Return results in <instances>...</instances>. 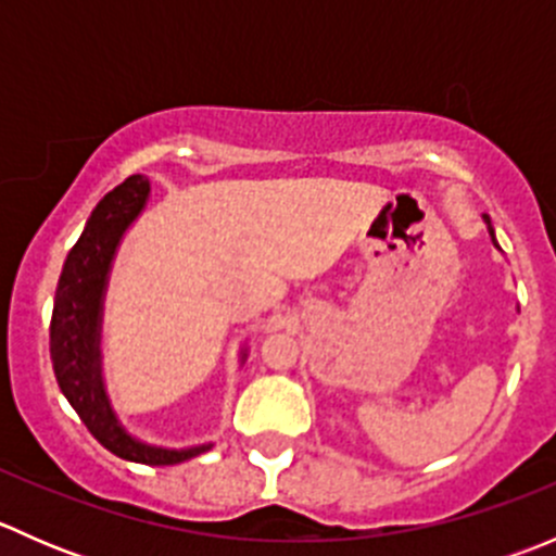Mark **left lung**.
<instances>
[{
    "label": "left lung",
    "instance_id": "left-lung-1",
    "mask_svg": "<svg viewBox=\"0 0 556 556\" xmlns=\"http://www.w3.org/2000/svg\"><path fill=\"white\" fill-rule=\"evenodd\" d=\"M484 223H486V228H490V237H492V242H495V231H492V223H490V217L484 215ZM495 247H497V242H495Z\"/></svg>",
    "mask_w": 556,
    "mask_h": 556
}]
</instances>
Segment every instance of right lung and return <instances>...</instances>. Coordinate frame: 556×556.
<instances>
[{
	"label": "right lung",
	"mask_w": 556,
	"mask_h": 556,
	"mask_svg": "<svg viewBox=\"0 0 556 556\" xmlns=\"http://www.w3.org/2000/svg\"><path fill=\"white\" fill-rule=\"evenodd\" d=\"M150 179L134 174L104 195L88 217L80 239L64 261L50 319V361L61 392L72 403L93 439L112 454L142 465H177L212 444L190 450H161L123 430L106 397L102 379V304L112 257L123 233L144 210Z\"/></svg>",
	"instance_id": "add662e5"
}]
</instances>
